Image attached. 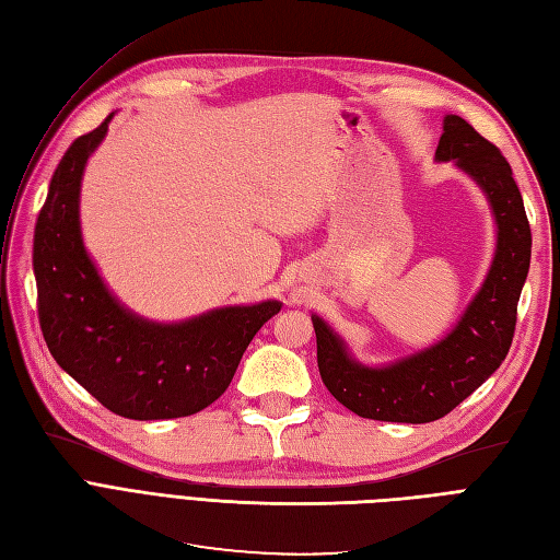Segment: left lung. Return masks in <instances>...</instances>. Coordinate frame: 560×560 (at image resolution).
<instances>
[{"label": "left lung", "mask_w": 560, "mask_h": 560, "mask_svg": "<svg viewBox=\"0 0 560 560\" xmlns=\"http://www.w3.org/2000/svg\"><path fill=\"white\" fill-rule=\"evenodd\" d=\"M436 161H455L486 191L498 222V249L479 294L436 346L383 369L348 358L346 346L313 315L322 383L346 409L371 420L432 422L465 401L512 348L516 306L530 268V224L502 151L448 114Z\"/></svg>", "instance_id": "8db88e82"}]
</instances>
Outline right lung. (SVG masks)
<instances>
[{
	"label": "right lung",
	"mask_w": 560,
	"mask_h": 560,
	"mask_svg": "<svg viewBox=\"0 0 560 560\" xmlns=\"http://www.w3.org/2000/svg\"><path fill=\"white\" fill-rule=\"evenodd\" d=\"M109 118L65 151L37 217L32 266L42 334L54 360L112 413L191 416L224 395L254 334L280 303L219 308L179 325H154L118 306L79 231L83 165Z\"/></svg>",
	"instance_id": "right-lung-1"
}]
</instances>
